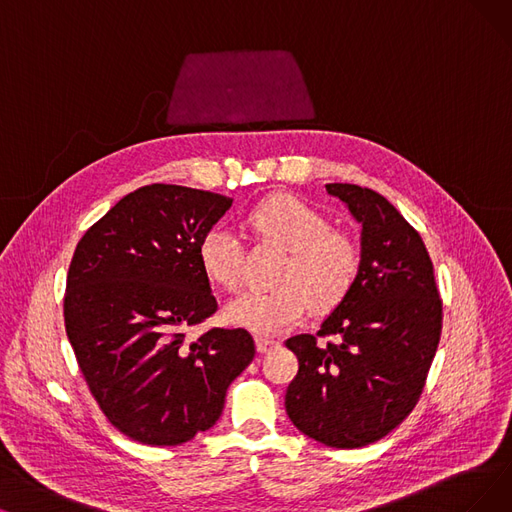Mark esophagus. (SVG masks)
<instances>
[{"mask_svg":"<svg viewBox=\"0 0 512 512\" xmlns=\"http://www.w3.org/2000/svg\"><path fill=\"white\" fill-rule=\"evenodd\" d=\"M279 342L273 340V338H267V336H256V349L258 353H269L271 349H275Z\"/></svg>","mask_w":512,"mask_h":512,"instance_id":"1","label":"esophagus"}]
</instances>
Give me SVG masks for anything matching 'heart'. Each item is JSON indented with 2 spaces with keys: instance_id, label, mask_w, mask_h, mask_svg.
Here are the masks:
<instances>
[{
  "instance_id": "heart-1",
  "label": "heart",
  "mask_w": 512,
  "mask_h": 512,
  "mask_svg": "<svg viewBox=\"0 0 512 512\" xmlns=\"http://www.w3.org/2000/svg\"><path fill=\"white\" fill-rule=\"evenodd\" d=\"M248 229L262 241L288 250L277 273V290H252L224 306V319L243 330L271 336L298 325L311 306L330 313L355 288L361 271L359 245L332 224L311 203L288 193H275L245 216ZM199 269L212 285L235 292L243 279V258L237 237L212 227L197 243Z\"/></svg>"
}]
</instances>
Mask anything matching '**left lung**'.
I'll list each match as a JSON object with an SVG mask.
<instances>
[{"mask_svg": "<svg viewBox=\"0 0 512 512\" xmlns=\"http://www.w3.org/2000/svg\"><path fill=\"white\" fill-rule=\"evenodd\" d=\"M325 191L361 222V271L317 336L285 340L298 357L285 412L306 437L355 449L391 433L416 407L441 338L443 304L422 237L391 201L342 182ZM330 335L334 341L318 342Z\"/></svg>", "mask_w": 512, "mask_h": 512, "instance_id": "obj_1", "label": "left lung"}]
</instances>
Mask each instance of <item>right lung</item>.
Returning <instances> with one entry per match:
<instances>
[{
	"label": "right lung",
	"instance_id": "right-lung-1",
	"mask_svg": "<svg viewBox=\"0 0 512 512\" xmlns=\"http://www.w3.org/2000/svg\"><path fill=\"white\" fill-rule=\"evenodd\" d=\"M231 203L178 185L140 187L75 248L67 336L102 414L138 443L180 445L208 431L254 359V338L241 327L189 336L218 309L197 243Z\"/></svg>",
	"mask_w": 512,
	"mask_h": 512
}]
</instances>
